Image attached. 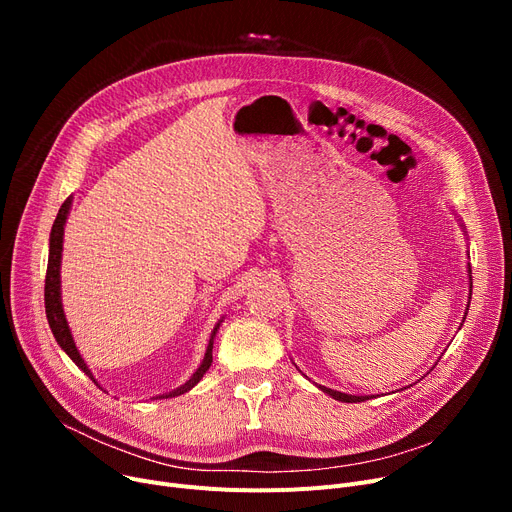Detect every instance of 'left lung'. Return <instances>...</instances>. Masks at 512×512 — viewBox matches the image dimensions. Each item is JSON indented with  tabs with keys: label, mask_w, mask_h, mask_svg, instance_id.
I'll list each match as a JSON object with an SVG mask.
<instances>
[{
	"label": "left lung",
	"mask_w": 512,
	"mask_h": 512,
	"mask_svg": "<svg viewBox=\"0 0 512 512\" xmlns=\"http://www.w3.org/2000/svg\"><path fill=\"white\" fill-rule=\"evenodd\" d=\"M459 224H461V220H459ZM461 228H463V232H465V226L461 224ZM467 272H469V299H471V290H473V282H471V265H467ZM467 311H469V305H467ZM463 321H465V317H463ZM317 386V384H315ZM321 392L324 394H328V396H332L334 400H340V402H363V400H369V398H373V396H357V394H346V392H338V390H332V388H326V386H317Z\"/></svg>",
	"instance_id": "1"
}]
</instances>
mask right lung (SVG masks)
<instances>
[{
  "instance_id": "obj_1",
  "label": "right lung",
  "mask_w": 512,
  "mask_h": 512,
  "mask_svg": "<svg viewBox=\"0 0 512 512\" xmlns=\"http://www.w3.org/2000/svg\"><path fill=\"white\" fill-rule=\"evenodd\" d=\"M70 207H72V197H68L60 211H58V218L56 222H53L51 226V234H49V259H47V276H45V313H47V321H49V328L53 332V338H56V342L60 344L62 351L76 363V367L80 371H85L89 378L97 384V380L93 378V371L87 367L83 355L78 353V346L72 338V332H70V326H68V319H66V313H64V305H62V278H60V267H62V251H64V226H66V220H68V213H70ZM224 317L215 324L211 336H209V344H207V351H205V357L201 361V365L197 367V371L188 378L182 386H178L176 390H170V392H164V394H157L153 396L155 400L157 398H174V396H180L184 392H188L191 388H195L201 378L205 375V371L211 367L213 363V338L215 334H218L220 326H222ZM99 386V384H97Z\"/></svg>"
}]
</instances>
